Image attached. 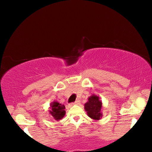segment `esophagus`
Masks as SVG:
<instances>
[{
    "mask_svg": "<svg viewBox=\"0 0 152 152\" xmlns=\"http://www.w3.org/2000/svg\"><path fill=\"white\" fill-rule=\"evenodd\" d=\"M79 103H80V100H76V101L74 102L73 104H79Z\"/></svg>",
    "mask_w": 152,
    "mask_h": 152,
    "instance_id": "obj_1",
    "label": "esophagus"
}]
</instances>
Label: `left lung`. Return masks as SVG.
<instances>
[{"label": "left lung", "instance_id": "1", "mask_svg": "<svg viewBox=\"0 0 152 152\" xmlns=\"http://www.w3.org/2000/svg\"><path fill=\"white\" fill-rule=\"evenodd\" d=\"M102 102L99 97L95 95H92L88 99V101L84 104V108L89 118L95 120H99L102 118L101 112Z\"/></svg>", "mask_w": 152, "mask_h": 152}]
</instances>
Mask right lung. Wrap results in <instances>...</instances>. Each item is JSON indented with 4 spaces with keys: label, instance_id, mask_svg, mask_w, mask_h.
Returning a JSON list of instances; mask_svg holds the SVG:
<instances>
[{
    "label": "right lung",
    "instance_id": "add662e5",
    "mask_svg": "<svg viewBox=\"0 0 152 152\" xmlns=\"http://www.w3.org/2000/svg\"><path fill=\"white\" fill-rule=\"evenodd\" d=\"M64 109H65V106L64 104H61L57 101H54L51 104V110H50V113L53 117V119L59 121L65 115L66 112Z\"/></svg>",
    "mask_w": 152,
    "mask_h": 152
}]
</instances>
